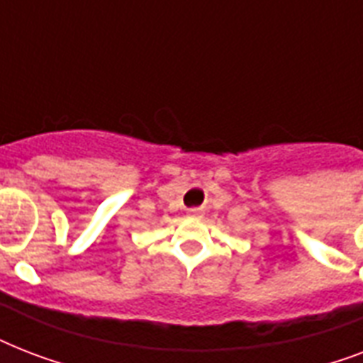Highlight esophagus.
Wrapping results in <instances>:
<instances>
[{
    "label": "esophagus",
    "mask_w": 363,
    "mask_h": 363,
    "mask_svg": "<svg viewBox=\"0 0 363 363\" xmlns=\"http://www.w3.org/2000/svg\"><path fill=\"white\" fill-rule=\"evenodd\" d=\"M188 215H192V216H201V215H203V211L199 209V207H194V209H188Z\"/></svg>",
    "instance_id": "34e87169"
}]
</instances>
